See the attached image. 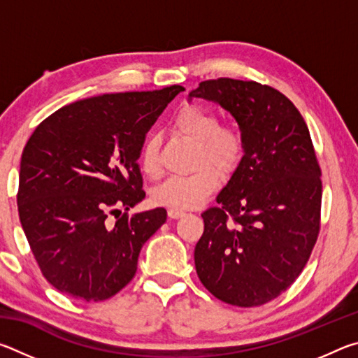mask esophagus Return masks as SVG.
<instances>
[{"mask_svg":"<svg viewBox=\"0 0 358 358\" xmlns=\"http://www.w3.org/2000/svg\"><path fill=\"white\" fill-rule=\"evenodd\" d=\"M169 216H171L172 220H178V217L185 216V211L183 210H177V208H171V210H169Z\"/></svg>","mask_w":358,"mask_h":358,"instance_id":"obj_1","label":"esophagus"}]
</instances>
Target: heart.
<instances>
[{"label": "heart", "mask_w": 358, "mask_h": 358, "mask_svg": "<svg viewBox=\"0 0 358 358\" xmlns=\"http://www.w3.org/2000/svg\"><path fill=\"white\" fill-rule=\"evenodd\" d=\"M173 128L197 143L194 164L199 167L189 175L167 178L153 192L157 205L187 210L208 199L221 183V173H232L245 156V136L234 124H220V117L210 107L187 104L175 115ZM138 162L143 173L156 177L161 172L157 159V141L148 136L141 148Z\"/></svg>", "instance_id": "heart-1"}]
</instances>
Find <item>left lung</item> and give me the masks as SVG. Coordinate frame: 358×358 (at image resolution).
<instances>
[{
  "mask_svg": "<svg viewBox=\"0 0 358 358\" xmlns=\"http://www.w3.org/2000/svg\"><path fill=\"white\" fill-rule=\"evenodd\" d=\"M189 96L232 113L246 142L217 207L202 213L197 276L229 305H265L292 286L319 237L322 172L310 131L268 85L221 77L201 82Z\"/></svg>",
  "mask_w": 358,
  "mask_h": 358,
  "instance_id": "obj_1",
  "label": "left lung"
}]
</instances>
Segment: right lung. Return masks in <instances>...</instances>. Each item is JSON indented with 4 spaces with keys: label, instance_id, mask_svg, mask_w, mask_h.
I'll return each mask as SVG.
<instances>
[{
    "label": "right lung",
    "instance_id": "add662e5",
    "mask_svg": "<svg viewBox=\"0 0 358 358\" xmlns=\"http://www.w3.org/2000/svg\"><path fill=\"white\" fill-rule=\"evenodd\" d=\"M183 90L172 85L77 101L29 137L19 216L42 275L62 294L102 301L134 278L143 243L167 220L164 208L128 215L145 199L137 159L147 132Z\"/></svg>",
    "mask_w": 358,
    "mask_h": 358
}]
</instances>
